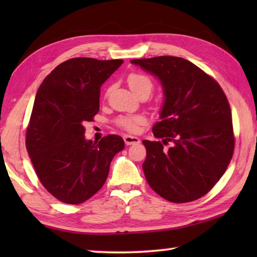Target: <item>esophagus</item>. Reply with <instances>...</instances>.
<instances>
[{"label":"esophagus","instance_id":"1","mask_svg":"<svg viewBox=\"0 0 257 257\" xmlns=\"http://www.w3.org/2000/svg\"><path fill=\"white\" fill-rule=\"evenodd\" d=\"M123 141L125 145H134V144H139L141 143V139L136 136H130V135H124Z\"/></svg>","mask_w":257,"mask_h":257}]
</instances>
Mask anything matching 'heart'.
Here are the masks:
<instances>
[{"mask_svg":"<svg viewBox=\"0 0 257 257\" xmlns=\"http://www.w3.org/2000/svg\"><path fill=\"white\" fill-rule=\"evenodd\" d=\"M128 85L130 89L133 92L138 95L141 93H150L153 89V82L150 79V77H147L144 73L141 72H133L128 76ZM144 119L142 116L136 115V116H122L118 120V124L121 128L124 130H128V132H136L138 129V125L143 123Z\"/></svg>","mask_w":257,"mask_h":257,"instance_id":"1","label":"heart"}]
</instances>
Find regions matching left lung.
<instances>
[{
	"label": "left lung",
	"instance_id": "1",
	"mask_svg": "<svg viewBox=\"0 0 257 257\" xmlns=\"http://www.w3.org/2000/svg\"><path fill=\"white\" fill-rule=\"evenodd\" d=\"M160 80L164 103L153 134L143 141L146 180L172 203H187L210 191L231 161L234 138L231 110L220 85L190 61L177 56L135 59ZM171 143L165 149L164 145Z\"/></svg>",
	"mask_w": 257,
	"mask_h": 257
}]
</instances>
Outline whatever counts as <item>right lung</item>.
Here are the masks:
<instances>
[{"label": "right lung", "mask_w": 257, "mask_h": 257, "mask_svg": "<svg viewBox=\"0 0 257 257\" xmlns=\"http://www.w3.org/2000/svg\"><path fill=\"white\" fill-rule=\"evenodd\" d=\"M122 60L73 58L59 64L37 90L26 146L38 179L59 201L80 204L102 188L112 159L124 149L118 135L85 138L99 110L101 86Z\"/></svg>", "instance_id": "right-lung-1"}]
</instances>
